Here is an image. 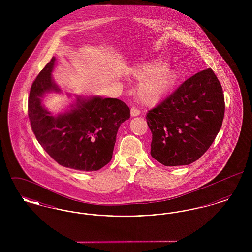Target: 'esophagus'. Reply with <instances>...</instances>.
<instances>
[{"label": "esophagus", "mask_w": 252, "mask_h": 252, "mask_svg": "<svg viewBox=\"0 0 252 252\" xmlns=\"http://www.w3.org/2000/svg\"><path fill=\"white\" fill-rule=\"evenodd\" d=\"M140 113H141V111H140V109H138L137 108H135V107H132L131 109H130V114H131V116H138V115H140Z\"/></svg>", "instance_id": "obj_1"}]
</instances>
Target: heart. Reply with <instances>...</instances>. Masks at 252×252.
<instances>
[{
    "instance_id": "heart-1",
    "label": "heart",
    "mask_w": 252,
    "mask_h": 252,
    "mask_svg": "<svg viewBox=\"0 0 252 252\" xmlns=\"http://www.w3.org/2000/svg\"><path fill=\"white\" fill-rule=\"evenodd\" d=\"M132 75L140 82L137 97L145 106L159 102L176 82V72L162 60H150L137 65L132 70Z\"/></svg>"
}]
</instances>
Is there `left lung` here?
<instances>
[{
    "instance_id": "1",
    "label": "left lung",
    "mask_w": 252,
    "mask_h": 252,
    "mask_svg": "<svg viewBox=\"0 0 252 252\" xmlns=\"http://www.w3.org/2000/svg\"><path fill=\"white\" fill-rule=\"evenodd\" d=\"M224 113V94L214 71L209 68L195 73L148 110L151 156L165 166L197 160L214 143Z\"/></svg>"
}]
</instances>
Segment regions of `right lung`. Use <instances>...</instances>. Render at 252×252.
<instances>
[{
  "instance_id": "obj_1",
  "label": "right lung",
  "mask_w": 252,
  "mask_h": 252,
  "mask_svg": "<svg viewBox=\"0 0 252 252\" xmlns=\"http://www.w3.org/2000/svg\"><path fill=\"white\" fill-rule=\"evenodd\" d=\"M52 58L33 82L28 98V116L37 142L59 164L79 171H97L112 158L121 124L130 109L116 98L77 97L71 110L54 116L41 105L48 93H60L51 73Z\"/></svg>"
}]
</instances>
